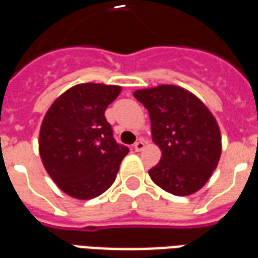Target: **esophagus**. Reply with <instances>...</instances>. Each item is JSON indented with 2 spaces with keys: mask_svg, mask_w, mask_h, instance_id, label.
<instances>
[{
  "mask_svg": "<svg viewBox=\"0 0 258 258\" xmlns=\"http://www.w3.org/2000/svg\"><path fill=\"white\" fill-rule=\"evenodd\" d=\"M144 148H145V142L144 141H137L134 144V149L135 152H141V151H144Z\"/></svg>",
  "mask_w": 258,
  "mask_h": 258,
  "instance_id": "obj_1",
  "label": "esophagus"
}]
</instances>
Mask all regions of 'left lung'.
<instances>
[{
	"instance_id": "obj_1",
	"label": "left lung",
	"mask_w": 258,
	"mask_h": 258,
	"mask_svg": "<svg viewBox=\"0 0 258 258\" xmlns=\"http://www.w3.org/2000/svg\"><path fill=\"white\" fill-rule=\"evenodd\" d=\"M148 109L152 137L162 159L149 170L152 181L168 194L186 196L209 181L221 156V134L214 116L189 91L175 85L138 90Z\"/></svg>"
}]
</instances>
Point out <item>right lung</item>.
Returning <instances> with one entry per match:
<instances>
[{
	"mask_svg": "<svg viewBox=\"0 0 258 258\" xmlns=\"http://www.w3.org/2000/svg\"><path fill=\"white\" fill-rule=\"evenodd\" d=\"M121 88L117 85L79 84L59 96L48 109L40 130L42 164L64 194L87 200L114 182L127 146L113 137L106 107Z\"/></svg>",
	"mask_w": 258,
	"mask_h": 258,
	"instance_id": "obj_1",
	"label": "right lung"
}]
</instances>
